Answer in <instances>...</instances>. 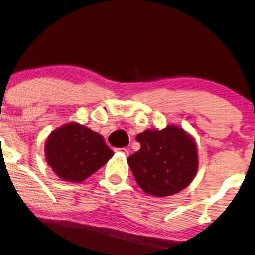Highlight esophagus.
Wrapping results in <instances>:
<instances>
[{"label": "esophagus", "instance_id": "esophagus-1", "mask_svg": "<svg viewBox=\"0 0 255 255\" xmlns=\"http://www.w3.org/2000/svg\"><path fill=\"white\" fill-rule=\"evenodd\" d=\"M118 151L123 152V153H124L125 156H128V152H130V151H128V149H127V147H123V149H118Z\"/></svg>", "mask_w": 255, "mask_h": 255}]
</instances>
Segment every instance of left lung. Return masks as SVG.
I'll use <instances>...</instances> for the list:
<instances>
[{"label":"left lung","instance_id":"left-lung-1","mask_svg":"<svg viewBox=\"0 0 255 255\" xmlns=\"http://www.w3.org/2000/svg\"><path fill=\"white\" fill-rule=\"evenodd\" d=\"M140 149L128 158L137 184L147 195L166 197L191 183L199 170V153L194 137L183 128L168 124L164 128L137 134Z\"/></svg>","mask_w":255,"mask_h":255}]
</instances>
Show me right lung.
Returning a JSON list of instances; mask_svg holds the SVG:
<instances>
[{"mask_svg":"<svg viewBox=\"0 0 255 255\" xmlns=\"http://www.w3.org/2000/svg\"><path fill=\"white\" fill-rule=\"evenodd\" d=\"M113 156L102 134L77 122L66 123L47 137L45 158L62 181L80 183Z\"/></svg>","mask_w":255,"mask_h":255,"instance_id":"add662e5","label":"right lung"}]
</instances>
